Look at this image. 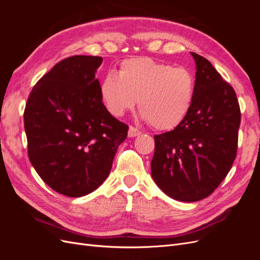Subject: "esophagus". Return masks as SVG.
I'll return each mask as SVG.
<instances>
[{
  "label": "esophagus",
  "mask_w": 260,
  "mask_h": 260,
  "mask_svg": "<svg viewBox=\"0 0 260 260\" xmlns=\"http://www.w3.org/2000/svg\"><path fill=\"white\" fill-rule=\"evenodd\" d=\"M140 133H141V131H140L138 128L133 127V125H130V127H129V131H128V136H129L130 138L137 137V136L140 135Z\"/></svg>",
  "instance_id": "1"
}]
</instances>
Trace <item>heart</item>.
<instances>
[{
    "instance_id": "obj_1",
    "label": "heart",
    "mask_w": 260,
    "mask_h": 260,
    "mask_svg": "<svg viewBox=\"0 0 260 260\" xmlns=\"http://www.w3.org/2000/svg\"><path fill=\"white\" fill-rule=\"evenodd\" d=\"M195 78L184 67H174L148 57H132L119 65L118 76L107 74L100 93L109 112L121 116L137 101L142 116L157 130H171L190 112Z\"/></svg>"
}]
</instances>
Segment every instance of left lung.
Returning a JSON list of instances; mask_svg holds the SVG:
<instances>
[{
  "label": "left lung",
  "instance_id": "left-lung-1",
  "mask_svg": "<svg viewBox=\"0 0 260 260\" xmlns=\"http://www.w3.org/2000/svg\"><path fill=\"white\" fill-rule=\"evenodd\" d=\"M196 62L190 112L179 125L154 136L151 162L156 184L181 202L206 199L222 182L237 157L241 109L237 93L205 57Z\"/></svg>",
  "mask_w": 260,
  "mask_h": 260
}]
</instances>
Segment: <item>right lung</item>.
<instances>
[{
	"instance_id": "right-lung-1",
	"label": "right lung",
	"mask_w": 260,
	"mask_h": 260,
	"mask_svg": "<svg viewBox=\"0 0 260 260\" xmlns=\"http://www.w3.org/2000/svg\"><path fill=\"white\" fill-rule=\"evenodd\" d=\"M101 56L58 61L31 90L23 122L30 162L55 192L80 198L111 172L129 127L102 102L95 72Z\"/></svg>"
}]
</instances>
